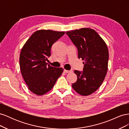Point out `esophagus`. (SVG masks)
<instances>
[{"instance_id":"34e87169","label":"esophagus","mask_w":129,"mask_h":129,"mask_svg":"<svg viewBox=\"0 0 129 129\" xmlns=\"http://www.w3.org/2000/svg\"><path fill=\"white\" fill-rule=\"evenodd\" d=\"M64 72L66 73H70L72 72V71H67L66 69H64Z\"/></svg>"}]
</instances>
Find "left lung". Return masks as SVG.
I'll list each match as a JSON object with an SVG mask.
<instances>
[{
	"label": "left lung",
	"instance_id": "left-lung-1",
	"mask_svg": "<svg viewBox=\"0 0 129 129\" xmlns=\"http://www.w3.org/2000/svg\"><path fill=\"white\" fill-rule=\"evenodd\" d=\"M66 34L77 47L78 57L84 61L83 72L74 71L77 80L72 87L82 96L89 95L100 88L107 75V46L98 33L91 28H82Z\"/></svg>",
	"mask_w": 129,
	"mask_h": 129
}]
</instances>
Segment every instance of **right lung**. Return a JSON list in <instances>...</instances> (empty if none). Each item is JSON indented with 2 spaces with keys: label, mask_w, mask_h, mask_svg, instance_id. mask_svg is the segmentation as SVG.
<instances>
[{
  "label": "right lung",
  "mask_w": 129,
  "mask_h": 129,
  "mask_svg": "<svg viewBox=\"0 0 129 129\" xmlns=\"http://www.w3.org/2000/svg\"><path fill=\"white\" fill-rule=\"evenodd\" d=\"M64 33L38 30L22 47L19 58L21 73L28 89L36 95H42L50 91L63 72L62 68L52 67L46 61L51 55L54 43Z\"/></svg>",
  "instance_id": "1"
}]
</instances>
